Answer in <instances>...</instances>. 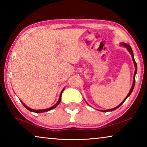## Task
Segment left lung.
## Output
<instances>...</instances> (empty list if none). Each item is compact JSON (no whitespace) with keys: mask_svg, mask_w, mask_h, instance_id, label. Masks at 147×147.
<instances>
[{"mask_svg":"<svg viewBox=\"0 0 147 147\" xmlns=\"http://www.w3.org/2000/svg\"><path fill=\"white\" fill-rule=\"evenodd\" d=\"M121 46H123V47H125V48L128 50V51L129 52V53H130V54H131V58H132V59H133V61H134V66H135V72H134V80H133V84H132V86H131V89H130V92H129L128 93V94H127V96H126V98L124 99L123 100V101L122 102L119 104V105H118L117 106V107H115V108H112V109H106V110H100V109H98V111H102V112H108V111H113V110H115V109H117L118 108H119V107H120L122 104H123V103H124V102L126 100V98H127L130 95V94L131 93V92H132V91H133V89H134V86H135V82H136V80H135V78H136V73H137V69H138V68H137V63H136V61H135V59H134V54H133V51H132V49H131V47L129 45H128V44H126V43H121ZM86 101V100H85ZM86 102L88 104V102H87L86 101ZM89 105V104H88Z\"/></svg>","mask_w":147,"mask_h":147,"instance_id":"left-lung-1","label":"left lung"}]
</instances>
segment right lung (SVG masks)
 <instances>
[{
    "mask_svg": "<svg viewBox=\"0 0 147 147\" xmlns=\"http://www.w3.org/2000/svg\"><path fill=\"white\" fill-rule=\"evenodd\" d=\"M64 89H65V88H63V89H62V91H61V93H60V94H59V99H58V101L57 102H56L55 104H54V106H53L51 107V108H49L44 109H31V108H28V106H26L25 105V104H24L21 100V102H22V104H23L24 106L25 107V108H26L27 109H28V110L32 111V112H34V113H43V112H46V111H50V110H51V109H53L54 108H55L56 107L58 106V104H59V103H60L61 100V94H62V93H63V91H64Z\"/></svg>",
    "mask_w": 147,
    "mask_h": 147,
    "instance_id": "obj_1",
    "label": "right lung"
}]
</instances>
